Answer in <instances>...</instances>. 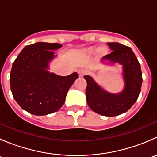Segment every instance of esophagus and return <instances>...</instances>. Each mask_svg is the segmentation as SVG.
<instances>
[{
    "label": "esophagus",
    "instance_id": "1",
    "mask_svg": "<svg viewBox=\"0 0 157 157\" xmlns=\"http://www.w3.org/2000/svg\"><path fill=\"white\" fill-rule=\"evenodd\" d=\"M88 73V71L86 69H80L79 70L78 74H79V77H83V76L86 75V74Z\"/></svg>",
    "mask_w": 157,
    "mask_h": 157
}]
</instances>
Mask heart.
I'll use <instances>...</instances> for the list:
<instances>
[{
    "label": "heart",
    "instance_id": "heart-1",
    "mask_svg": "<svg viewBox=\"0 0 157 157\" xmlns=\"http://www.w3.org/2000/svg\"><path fill=\"white\" fill-rule=\"evenodd\" d=\"M97 51L100 55H105L107 53V49L105 47H100L99 49H96L95 48H90L87 49V52L89 53H95Z\"/></svg>",
    "mask_w": 157,
    "mask_h": 157
}]
</instances>
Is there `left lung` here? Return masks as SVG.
<instances>
[{
	"mask_svg": "<svg viewBox=\"0 0 157 157\" xmlns=\"http://www.w3.org/2000/svg\"><path fill=\"white\" fill-rule=\"evenodd\" d=\"M112 52L104 57V64L122 65L124 86L121 92L112 93L99 86L92 77L85 75L87 86L86 97L88 105L96 113L113 117L124 113L135 103L140 93L142 73L137 57L131 48L118 42H108Z\"/></svg>",
	"mask_w": 157,
	"mask_h": 157,
	"instance_id": "1",
	"label": "left lung"
}]
</instances>
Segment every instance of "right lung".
Masks as SVG:
<instances>
[{
    "mask_svg": "<svg viewBox=\"0 0 157 157\" xmlns=\"http://www.w3.org/2000/svg\"><path fill=\"white\" fill-rule=\"evenodd\" d=\"M61 46L42 42L27 45L13 64L11 92L19 105L30 114L46 115L58 111L78 78L77 72L61 77L48 71L49 64L56 58L54 51Z\"/></svg>",
    "mask_w": 157,
    "mask_h": 157,
    "instance_id": "obj_1",
    "label": "right lung"
}]
</instances>
